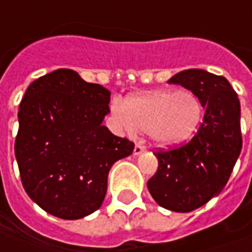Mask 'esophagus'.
Listing matches in <instances>:
<instances>
[{"instance_id":"34e87169","label":"esophagus","mask_w":252,"mask_h":252,"mask_svg":"<svg viewBox=\"0 0 252 252\" xmlns=\"http://www.w3.org/2000/svg\"><path fill=\"white\" fill-rule=\"evenodd\" d=\"M143 152H146V148L143 146L142 143H135V148H134V155L135 156H139V155H142Z\"/></svg>"}]
</instances>
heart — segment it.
Masks as SVG:
<instances>
[{
    "label": "heart",
    "instance_id": "heart-1",
    "mask_svg": "<svg viewBox=\"0 0 252 252\" xmlns=\"http://www.w3.org/2000/svg\"><path fill=\"white\" fill-rule=\"evenodd\" d=\"M111 111L128 132L145 131L149 141L160 148L176 146L195 134L204 107L189 91H152L114 101Z\"/></svg>",
    "mask_w": 252,
    "mask_h": 252
}]
</instances>
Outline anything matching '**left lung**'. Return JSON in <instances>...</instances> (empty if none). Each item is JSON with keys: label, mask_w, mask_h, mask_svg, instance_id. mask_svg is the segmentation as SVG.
<instances>
[{"label": "left lung", "mask_w": 252, "mask_h": 252, "mask_svg": "<svg viewBox=\"0 0 252 252\" xmlns=\"http://www.w3.org/2000/svg\"><path fill=\"white\" fill-rule=\"evenodd\" d=\"M169 83L198 96L204 120L189 142L155 153L159 167L148 181V189L161 208L186 213L219 195L229 181L243 146L240 100L224 76L204 69L181 71Z\"/></svg>", "instance_id": "obj_1"}]
</instances>
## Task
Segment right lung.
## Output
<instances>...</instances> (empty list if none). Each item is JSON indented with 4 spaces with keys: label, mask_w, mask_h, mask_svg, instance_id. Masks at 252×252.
Instances as JSON below:
<instances>
[{
    "label": "right lung",
    "mask_w": 252,
    "mask_h": 252,
    "mask_svg": "<svg viewBox=\"0 0 252 252\" xmlns=\"http://www.w3.org/2000/svg\"><path fill=\"white\" fill-rule=\"evenodd\" d=\"M110 94L65 68L25 92L15 156L26 194L53 216L75 220L97 211L111 166L134 151V143L101 124Z\"/></svg>",
    "instance_id": "1"
}]
</instances>
